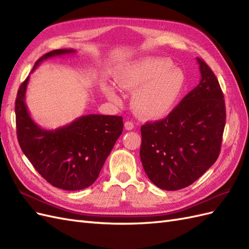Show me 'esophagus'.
Masks as SVG:
<instances>
[{
    "mask_svg": "<svg viewBox=\"0 0 249 249\" xmlns=\"http://www.w3.org/2000/svg\"><path fill=\"white\" fill-rule=\"evenodd\" d=\"M124 129L127 131H131L134 129V124L132 122H125L124 123Z\"/></svg>",
    "mask_w": 249,
    "mask_h": 249,
    "instance_id": "34e87169",
    "label": "esophagus"
}]
</instances>
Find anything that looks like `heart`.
Wrapping results in <instances>:
<instances>
[{"mask_svg": "<svg viewBox=\"0 0 249 249\" xmlns=\"http://www.w3.org/2000/svg\"><path fill=\"white\" fill-rule=\"evenodd\" d=\"M114 79L117 86L133 92L132 107L136 114L145 120H156L167 116L182 94L185 74L168 60L142 58L127 62L116 71ZM108 99L122 104L123 100L113 85L103 87Z\"/></svg>", "mask_w": 249, "mask_h": 249, "instance_id": "1", "label": "heart"}]
</instances>
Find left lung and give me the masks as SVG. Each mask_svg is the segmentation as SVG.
<instances>
[{"mask_svg": "<svg viewBox=\"0 0 249 249\" xmlns=\"http://www.w3.org/2000/svg\"><path fill=\"white\" fill-rule=\"evenodd\" d=\"M199 84L166 118L141 126L143 169L160 189H183L216 162L225 125L223 93L214 72L196 58Z\"/></svg>", "mask_w": 249, "mask_h": 249, "instance_id": "obj_1", "label": "left lung"}]
</instances>
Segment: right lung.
I'll return each instance as SVG.
<instances>
[{
    "mask_svg": "<svg viewBox=\"0 0 249 249\" xmlns=\"http://www.w3.org/2000/svg\"><path fill=\"white\" fill-rule=\"evenodd\" d=\"M72 49L52 51L37 60L74 54ZM30 76L21 83L16 100L17 132L22 153L39 175L54 187L77 191L92 185L116 140L122 135V116L88 114L71 124L46 130L30 116L26 91Z\"/></svg>",
    "mask_w": 249,
    "mask_h": 249,
    "instance_id": "1",
    "label": "right lung"
}]
</instances>
